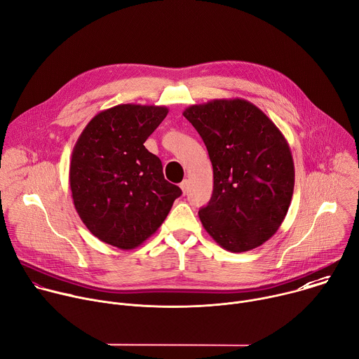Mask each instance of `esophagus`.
Here are the masks:
<instances>
[{"instance_id":"esophagus-1","label":"esophagus","mask_w":359,"mask_h":359,"mask_svg":"<svg viewBox=\"0 0 359 359\" xmlns=\"http://www.w3.org/2000/svg\"><path fill=\"white\" fill-rule=\"evenodd\" d=\"M180 189H182V191L186 194L187 193V190H189V180L187 179H184L182 183H180Z\"/></svg>"}]
</instances>
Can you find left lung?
I'll use <instances>...</instances> for the list:
<instances>
[{
	"label": "left lung",
	"mask_w": 359,
	"mask_h": 359,
	"mask_svg": "<svg viewBox=\"0 0 359 359\" xmlns=\"http://www.w3.org/2000/svg\"><path fill=\"white\" fill-rule=\"evenodd\" d=\"M183 116L208 147L213 194L198 217L224 250L243 252L271 238L284 222L294 191L288 142L251 102L213 99Z\"/></svg>",
	"instance_id": "1"
}]
</instances>
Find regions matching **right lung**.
<instances>
[{
  "label": "right lung",
  "instance_id": "right-lung-1",
  "mask_svg": "<svg viewBox=\"0 0 359 359\" xmlns=\"http://www.w3.org/2000/svg\"><path fill=\"white\" fill-rule=\"evenodd\" d=\"M168 112L166 107L116 105L95 115L78 137L69 166L72 198L100 241L136 248L156 233L182 194L143 144Z\"/></svg>",
  "mask_w": 359,
  "mask_h": 359
}]
</instances>
